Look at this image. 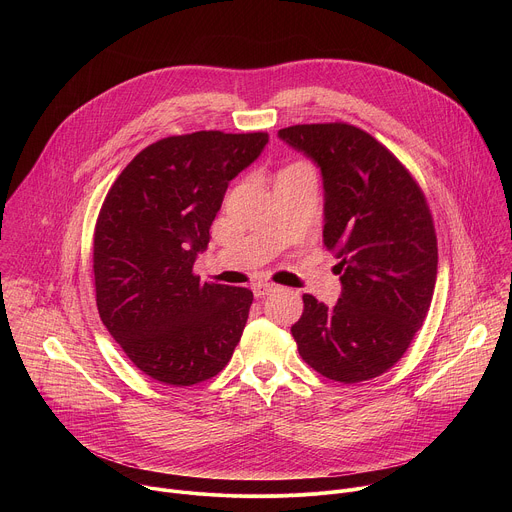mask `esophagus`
<instances>
[{
  "label": "esophagus",
  "instance_id": "1",
  "mask_svg": "<svg viewBox=\"0 0 512 512\" xmlns=\"http://www.w3.org/2000/svg\"><path fill=\"white\" fill-rule=\"evenodd\" d=\"M277 285L275 283H267V281H259L253 285V294L255 298H263V296H269L271 291H275Z\"/></svg>",
  "mask_w": 512,
  "mask_h": 512
}]
</instances>
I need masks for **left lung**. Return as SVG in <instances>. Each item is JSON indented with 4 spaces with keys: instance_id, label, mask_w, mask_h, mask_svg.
<instances>
[{
    "instance_id": "8db88e82",
    "label": "left lung",
    "mask_w": 512,
    "mask_h": 512,
    "mask_svg": "<svg viewBox=\"0 0 512 512\" xmlns=\"http://www.w3.org/2000/svg\"><path fill=\"white\" fill-rule=\"evenodd\" d=\"M324 180V245L340 259L342 294H304L291 326L300 356L326 379L354 385L387 373L421 328L437 277L427 200L409 170L354 125L310 123L277 133Z\"/></svg>"
}]
</instances>
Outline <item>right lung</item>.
<instances>
[{"label":"right lung","instance_id":"obj_1","mask_svg":"<svg viewBox=\"0 0 512 512\" xmlns=\"http://www.w3.org/2000/svg\"><path fill=\"white\" fill-rule=\"evenodd\" d=\"M269 135L196 131L141 150L101 206L93 271L97 310L135 367L174 387L221 373L241 340L253 291L200 281L194 261L229 182Z\"/></svg>","mask_w":512,"mask_h":512}]
</instances>
